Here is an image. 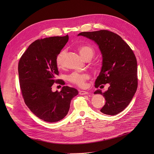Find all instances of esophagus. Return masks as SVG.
Segmentation results:
<instances>
[{
	"label": "esophagus",
	"mask_w": 154,
	"mask_h": 154,
	"mask_svg": "<svg viewBox=\"0 0 154 154\" xmlns=\"http://www.w3.org/2000/svg\"><path fill=\"white\" fill-rule=\"evenodd\" d=\"M88 92H86V91H79V94L80 95H86V94H88Z\"/></svg>",
	"instance_id": "esophagus-1"
}]
</instances>
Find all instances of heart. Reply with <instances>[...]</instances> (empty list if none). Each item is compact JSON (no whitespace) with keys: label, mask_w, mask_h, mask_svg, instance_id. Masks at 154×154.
<instances>
[{"label":"heart","mask_w":154,"mask_h":154,"mask_svg":"<svg viewBox=\"0 0 154 154\" xmlns=\"http://www.w3.org/2000/svg\"><path fill=\"white\" fill-rule=\"evenodd\" d=\"M78 51L82 57L85 60H91L94 55V48L89 45H81L78 47ZM65 54V51H61L58 55H57L55 59V62L57 66L61 67L63 66V59ZM88 76L86 74L79 72H73L68 76V80L73 84H74L79 87H83L85 85L86 80H87Z\"/></svg>","instance_id":"obj_1"}]
</instances>
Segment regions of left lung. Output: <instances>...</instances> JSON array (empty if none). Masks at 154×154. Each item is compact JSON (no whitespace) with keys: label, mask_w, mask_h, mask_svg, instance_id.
Listing matches in <instances>:
<instances>
[{"label":"left lung","mask_w":154,"mask_h":154,"mask_svg":"<svg viewBox=\"0 0 154 154\" xmlns=\"http://www.w3.org/2000/svg\"><path fill=\"white\" fill-rule=\"evenodd\" d=\"M80 35L94 41L102 54V66L95 87L98 88L106 84L110 86L104 93L100 89L94 92L103 95L106 100L100 112L107 115H117L130 103L137 91L138 80L135 56L122 37L112 32H83L78 34Z\"/></svg>","instance_id":"obj_1"}]
</instances>
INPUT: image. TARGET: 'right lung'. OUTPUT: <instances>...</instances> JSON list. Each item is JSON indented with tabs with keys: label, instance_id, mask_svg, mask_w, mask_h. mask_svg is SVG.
<instances>
[{
	"label": "right lung",
	"instance_id": "add662e5",
	"mask_svg": "<svg viewBox=\"0 0 154 154\" xmlns=\"http://www.w3.org/2000/svg\"><path fill=\"white\" fill-rule=\"evenodd\" d=\"M69 36L51 37L32 43L20 59L19 83L27 106L39 119L48 122L62 120L68 114L72 99L78 95L76 88L63 86L60 92H52L59 75L55 59L66 45Z\"/></svg>",
	"mask_w": 154,
	"mask_h": 154
}]
</instances>
